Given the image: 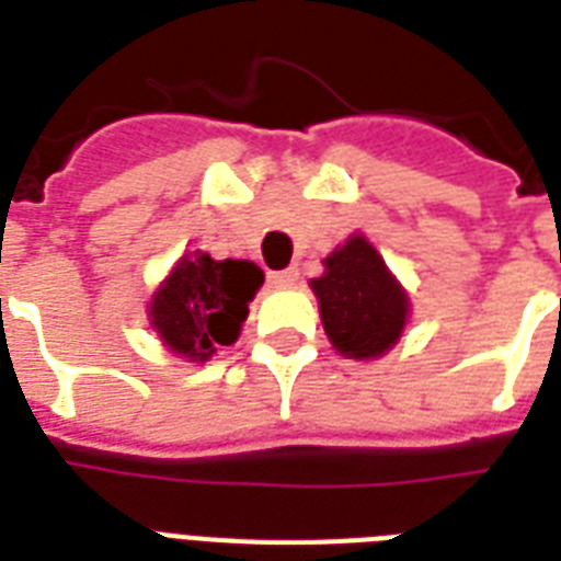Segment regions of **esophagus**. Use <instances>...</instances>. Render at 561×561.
Segmentation results:
<instances>
[{
  "mask_svg": "<svg viewBox=\"0 0 561 561\" xmlns=\"http://www.w3.org/2000/svg\"><path fill=\"white\" fill-rule=\"evenodd\" d=\"M294 279H297V271H294V267H288V271H271V273H267V282H271L273 288L290 285Z\"/></svg>",
  "mask_w": 561,
  "mask_h": 561,
  "instance_id": "obj_1",
  "label": "esophagus"
}]
</instances>
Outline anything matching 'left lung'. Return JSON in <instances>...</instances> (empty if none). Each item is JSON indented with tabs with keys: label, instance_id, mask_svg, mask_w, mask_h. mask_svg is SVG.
Here are the masks:
<instances>
[{
	"label": "left lung",
	"instance_id": "1",
	"mask_svg": "<svg viewBox=\"0 0 561 561\" xmlns=\"http://www.w3.org/2000/svg\"><path fill=\"white\" fill-rule=\"evenodd\" d=\"M323 329L334 350L350 358H378L401 337L408 294L392 279L367 238H350L325 259V273L311 282Z\"/></svg>",
	"mask_w": 561,
	"mask_h": 561
}]
</instances>
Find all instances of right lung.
Here are the masks:
<instances>
[{
	"mask_svg": "<svg viewBox=\"0 0 561 561\" xmlns=\"http://www.w3.org/2000/svg\"><path fill=\"white\" fill-rule=\"evenodd\" d=\"M253 262H215L206 253L183 255L151 302V323L171 352L206 360L218 346L236 343L247 302L262 288Z\"/></svg>",
	"mask_w": 561,
	"mask_h": 561,
	"instance_id": "1",
	"label": "right lung"
}]
</instances>
